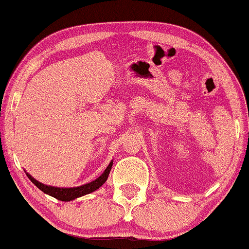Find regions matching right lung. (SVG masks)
<instances>
[{"instance_id":"obj_1","label":"right lung","mask_w":249,"mask_h":249,"mask_svg":"<svg viewBox=\"0 0 249 249\" xmlns=\"http://www.w3.org/2000/svg\"><path fill=\"white\" fill-rule=\"evenodd\" d=\"M111 166H112V161L110 162V164L108 166H107L105 172H103V174L100 176L99 178L95 179V180L92 182H88V184H86V185H83V186L72 187V188H59V187L47 186V185H43L37 180H36V179H34L31 175H28V174H26V175H27V177L30 178V180L32 181L33 184L36 185L37 188H39V190L42 191L43 193L52 195V196H54L55 199L61 200V201H71V200L77 199V197H79V196H83V195L92 193V192L96 191L97 188L101 187L102 185L106 182L107 178H108V176L110 174V170H111Z\"/></svg>"}]
</instances>
